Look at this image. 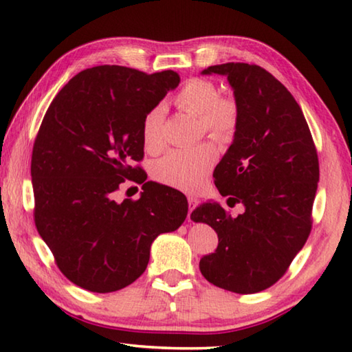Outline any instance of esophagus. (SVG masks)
<instances>
[{
  "label": "esophagus",
  "mask_w": 352,
  "mask_h": 352,
  "mask_svg": "<svg viewBox=\"0 0 352 352\" xmlns=\"http://www.w3.org/2000/svg\"><path fill=\"white\" fill-rule=\"evenodd\" d=\"M188 204H189V214H188V219H190V212H192V210L195 208V205L199 204V200L195 197H188Z\"/></svg>",
  "instance_id": "34e87169"
}]
</instances>
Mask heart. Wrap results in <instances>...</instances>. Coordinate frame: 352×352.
<instances>
[{
	"label": "heart",
	"mask_w": 352,
	"mask_h": 352,
	"mask_svg": "<svg viewBox=\"0 0 352 352\" xmlns=\"http://www.w3.org/2000/svg\"><path fill=\"white\" fill-rule=\"evenodd\" d=\"M175 104L180 110L199 118L200 130L216 140L226 141L234 135L239 122V107L230 96H219L217 87L206 79H190L177 93ZM164 110L153 107L142 119V144L155 153L164 146L163 132ZM217 162V148L211 142L190 148H175L160 158L153 166V175L158 182L186 192H194L206 182L212 166Z\"/></svg>",
	"instance_id": "b5f03b06"
}]
</instances>
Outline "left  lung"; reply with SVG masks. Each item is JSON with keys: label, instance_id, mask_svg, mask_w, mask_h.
Listing matches in <instances>:
<instances>
[{"label": "left lung", "instance_id": "left-lung-1", "mask_svg": "<svg viewBox=\"0 0 352 352\" xmlns=\"http://www.w3.org/2000/svg\"><path fill=\"white\" fill-rule=\"evenodd\" d=\"M201 74L226 76L239 107L233 144L214 169V183L243 212L231 217L217 201L195 208L194 222L214 228L216 252L200 259L211 284L234 294L269 289L305 245L320 168L300 105L269 71L222 63Z\"/></svg>", "mask_w": 352, "mask_h": 352}]
</instances>
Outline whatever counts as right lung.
Segmentation results:
<instances>
[{
    "mask_svg": "<svg viewBox=\"0 0 352 352\" xmlns=\"http://www.w3.org/2000/svg\"><path fill=\"white\" fill-rule=\"evenodd\" d=\"M180 83L175 71L102 65L80 71L52 100L32 148L34 220L56 264L79 287L109 294L136 281L152 242L188 216L180 190L146 182L142 119ZM143 183L138 201L112 192Z\"/></svg>",
    "mask_w": 352,
    "mask_h": 352,
    "instance_id": "1",
    "label": "right lung"
}]
</instances>
